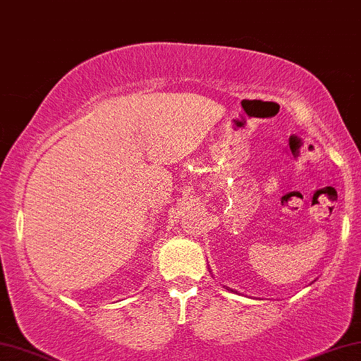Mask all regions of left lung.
<instances>
[{"label": "left lung", "mask_w": 361, "mask_h": 361, "mask_svg": "<svg viewBox=\"0 0 361 361\" xmlns=\"http://www.w3.org/2000/svg\"><path fill=\"white\" fill-rule=\"evenodd\" d=\"M226 289H227V290H232V289H229V287H226ZM232 292H235V290H232Z\"/></svg>", "instance_id": "obj_1"}]
</instances>
